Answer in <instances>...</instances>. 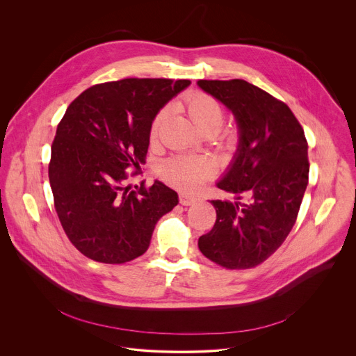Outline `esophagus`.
I'll return each instance as SVG.
<instances>
[{
  "instance_id": "1",
  "label": "esophagus",
  "mask_w": 356,
  "mask_h": 356,
  "mask_svg": "<svg viewBox=\"0 0 356 356\" xmlns=\"http://www.w3.org/2000/svg\"><path fill=\"white\" fill-rule=\"evenodd\" d=\"M179 201H180V204H181V206H191V204H194V202L197 201V198H195L194 195H190V194H184V193H181V194L179 195Z\"/></svg>"
}]
</instances>
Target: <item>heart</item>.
<instances>
[{
	"instance_id": "b5f03b06",
	"label": "heart",
	"mask_w": 356,
	"mask_h": 356,
	"mask_svg": "<svg viewBox=\"0 0 356 356\" xmlns=\"http://www.w3.org/2000/svg\"><path fill=\"white\" fill-rule=\"evenodd\" d=\"M173 111H177L187 117L193 127L200 132L216 134L222 125L224 121V108L218 101L201 91L191 92L183 99L177 101L172 106ZM166 118V110L158 113V115L152 121L149 129L150 142H155L159 129ZM161 176L170 184L181 190H194L202 181L207 180L211 170L210 166L201 159H194L188 156H173L165 161L161 165Z\"/></svg>"
}]
</instances>
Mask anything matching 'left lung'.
I'll use <instances>...</instances> for the list:
<instances>
[{
  "instance_id": "obj_1",
  "label": "left lung",
  "mask_w": 356,
  "mask_h": 356,
  "mask_svg": "<svg viewBox=\"0 0 356 356\" xmlns=\"http://www.w3.org/2000/svg\"><path fill=\"white\" fill-rule=\"evenodd\" d=\"M234 114L239 145L218 188L248 202L211 200L217 220L198 238L202 255L225 269L265 262L291 231L309 184V145L283 101L245 80H198Z\"/></svg>"
}]
</instances>
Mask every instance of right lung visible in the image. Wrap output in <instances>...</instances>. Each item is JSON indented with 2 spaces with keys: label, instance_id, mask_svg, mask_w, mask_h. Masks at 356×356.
I'll return each instance as SVG.
<instances>
[{
  "label": "right lung",
  "instance_id": "right-lung-1",
  "mask_svg": "<svg viewBox=\"0 0 356 356\" xmlns=\"http://www.w3.org/2000/svg\"><path fill=\"white\" fill-rule=\"evenodd\" d=\"M187 86L190 80L122 79L87 88L67 107L49 181L60 224L84 257L134 261L149 248L159 218L177 206V193L162 181L135 188L128 181L145 163L152 121Z\"/></svg>",
  "mask_w": 356,
  "mask_h": 356
}]
</instances>
